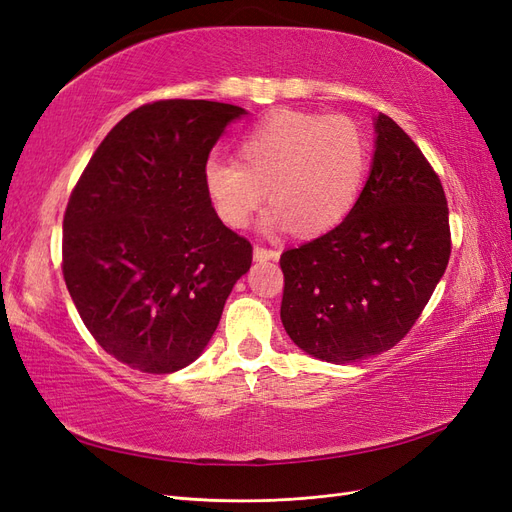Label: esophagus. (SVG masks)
Wrapping results in <instances>:
<instances>
[{"label":"esophagus","instance_id":"esophagus-1","mask_svg":"<svg viewBox=\"0 0 512 512\" xmlns=\"http://www.w3.org/2000/svg\"><path fill=\"white\" fill-rule=\"evenodd\" d=\"M254 258H256V260H277V258H280V252L271 250V247L256 245V247H254Z\"/></svg>","mask_w":512,"mask_h":512}]
</instances>
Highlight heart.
I'll use <instances>...</instances> for the list:
<instances>
[{"label":"heart","mask_w":512,"mask_h":512,"mask_svg":"<svg viewBox=\"0 0 512 512\" xmlns=\"http://www.w3.org/2000/svg\"><path fill=\"white\" fill-rule=\"evenodd\" d=\"M367 166V143L350 119L275 111L239 138L237 162L209 160L203 183L213 211L230 228L252 222L267 190L273 207L265 230L320 237L359 203Z\"/></svg>","instance_id":"b5f03b06"}]
</instances>
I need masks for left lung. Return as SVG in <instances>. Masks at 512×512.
<instances>
[{"mask_svg":"<svg viewBox=\"0 0 512 512\" xmlns=\"http://www.w3.org/2000/svg\"><path fill=\"white\" fill-rule=\"evenodd\" d=\"M365 188L327 235L286 250L282 322L320 361L344 365L391 350L436 290L451 256L440 177L397 123L378 115Z\"/></svg>","mask_w":512,"mask_h":512,"instance_id":"left-lung-1","label":"left lung"}]
</instances>
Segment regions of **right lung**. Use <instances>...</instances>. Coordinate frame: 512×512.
I'll use <instances>...</instances> for the list:
<instances>
[{
    "label": "right lung",
    "instance_id": "obj_1",
    "mask_svg": "<svg viewBox=\"0 0 512 512\" xmlns=\"http://www.w3.org/2000/svg\"><path fill=\"white\" fill-rule=\"evenodd\" d=\"M241 106L160 100L106 134L64 215V280L89 333L117 361L173 374L218 329L252 243L205 192L209 153Z\"/></svg>",
    "mask_w": 512,
    "mask_h": 512
}]
</instances>
